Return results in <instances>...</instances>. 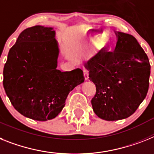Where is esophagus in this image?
I'll return each instance as SVG.
<instances>
[{"mask_svg": "<svg viewBox=\"0 0 154 154\" xmlns=\"http://www.w3.org/2000/svg\"><path fill=\"white\" fill-rule=\"evenodd\" d=\"M84 75H85V80H86V81H87V80H88V74H89V73H88V71L87 70V69H84Z\"/></svg>", "mask_w": 154, "mask_h": 154, "instance_id": "esophagus-1", "label": "esophagus"}]
</instances>
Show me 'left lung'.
I'll return each mask as SVG.
<instances>
[{
	"label": "left lung",
	"instance_id": "left-lung-1",
	"mask_svg": "<svg viewBox=\"0 0 154 154\" xmlns=\"http://www.w3.org/2000/svg\"><path fill=\"white\" fill-rule=\"evenodd\" d=\"M113 51L102 50L85 68L96 87L91 99L99 118L117 121L130 117L146 96L150 65L148 56L132 35L115 32Z\"/></svg>",
	"mask_w": 154,
	"mask_h": 154
}]
</instances>
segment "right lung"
<instances>
[{"mask_svg": "<svg viewBox=\"0 0 154 154\" xmlns=\"http://www.w3.org/2000/svg\"><path fill=\"white\" fill-rule=\"evenodd\" d=\"M52 27L24 29L9 50L3 85L11 104L22 115L35 121L55 118L76 86L85 81L82 69H56L59 45Z\"/></svg>", "mask_w": 154, "mask_h": 154, "instance_id": "right-lung-1", "label": "right lung"}]
</instances>
